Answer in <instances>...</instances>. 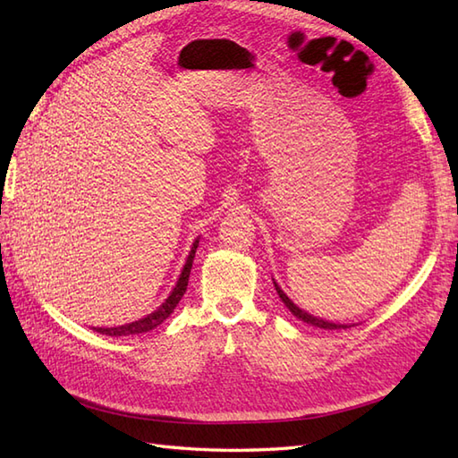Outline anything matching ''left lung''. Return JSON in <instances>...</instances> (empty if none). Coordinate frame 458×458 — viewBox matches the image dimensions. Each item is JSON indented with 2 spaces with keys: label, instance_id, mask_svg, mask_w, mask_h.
<instances>
[{
  "label": "left lung",
  "instance_id": "8db88e82",
  "mask_svg": "<svg viewBox=\"0 0 458 458\" xmlns=\"http://www.w3.org/2000/svg\"><path fill=\"white\" fill-rule=\"evenodd\" d=\"M276 292H277V295H280V299L284 301L285 303V307L292 310V313L299 318V320H303V322H307V325H310V327H317V328H325V330H338V328H348V327H344V325H334V322H328V320H322V318H317V317H313V315H309V313H305V310H301L297 305H293V301L289 299L280 287H277V284H276Z\"/></svg>",
  "mask_w": 458,
  "mask_h": 458
}]
</instances>
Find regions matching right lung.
I'll use <instances>...</instances> for the list:
<instances>
[{"label":"right lung","instance_id":"right-lung-1","mask_svg":"<svg viewBox=\"0 0 458 458\" xmlns=\"http://www.w3.org/2000/svg\"><path fill=\"white\" fill-rule=\"evenodd\" d=\"M196 249H198V241L194 242V247L191 250V256H188V260L184 264V270L178 277V284L173 289V293L169 295V299L165 301V303L155 310V313L148 315L141 320L131 322V325H124V327H116V328H95L100 334H106V336H130V334H143V332H149L153 328H157L159 325L171 317V313L174 310V307L178 305V301L182 299L184 292H186V285H188V277H191V270H192V260L196 256Z\"/></svg>","mask_w":458,"mask_h":458}]
</instances>
